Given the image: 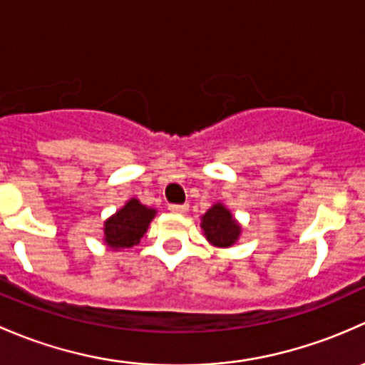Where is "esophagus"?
I'll return each mask as SVG.
<instances>
[{
	"label": "esophagus",
	"instance_id": "1",
	"mask_svg": "<svg viewBox=\"0 0 365 365\" xmlns=\"http://www.w3.org/2000/svg\"><path fill=\"white\" fill-rule=\"evenodd\" d=\"M187 209H190V205L187 204H170L168 205V210L174 214H184V212H187Z\"/></svg>",
	"mask_w": 365,
	"mask_h": 365
}]
</instances>
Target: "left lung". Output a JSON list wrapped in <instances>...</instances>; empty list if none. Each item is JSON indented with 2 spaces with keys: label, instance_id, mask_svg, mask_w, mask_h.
<instances>
[{
  "label": "left lung",
  "instance_id": "left-lung-1",
  "mask_svg": "<svg viewBox=\"0 0 365 365\" xmlns=\"http://www.w3.org/2000/svg\"><path fill=\"white\" fill-rule=\"evenodd\" d=\"M200 228L204 230L205 239L214 247H232L240 237L242 227L234 217L232 210L221 202L210 207L200 217Z\"/></svg>",
  "mask_w": 365,
  "mask_h": 365
}]
</instances>
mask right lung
<instances>
[{
	"instance_id": "1",
	"label": "right lung",
	"mask_w": 365,
	"mask_h": 365,
	"mask_svg": "<svg viewBox=\"0 0 365 365\" xmlns=\"http://www.w3.org/2000/svg\"><path fill=\"white\" fill-rule=\"evenodd\" d=\"M156 209L148 207L138 198H130L121 209L115 210L103 223V242L114 251L137 246L149 223L155 220Z\"/></svg>"
}]
</instances>
